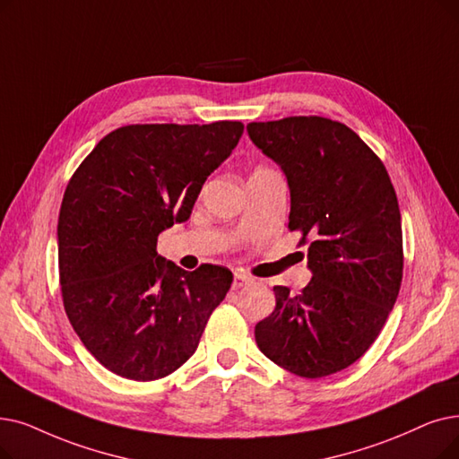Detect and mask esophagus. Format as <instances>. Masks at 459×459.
Masks as SVG:
<instances>
[{"instance_id":"34e87169","label":"esophagus","mask_w":459,"mask_h":459,"mask_svg":"<svg viewBox=\"0 0 459 459\" xmlns=\"http://www.w3.org/2000/svg\"><path fill=\"white\" fill-rule=\"evenodd\" d=\"M253 283V277H249L244 272H234V281H232V289H242L246 285Z\"/></svg>"}]
</instances>
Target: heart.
Returning a JSON list of instances; mask_svg holds the SVG:
<instances>
[{"label":"heart","instance_id":"heart-1","mask_svg":"<svg viewBox=\"0 0 459 459\" xmlns=\"http://www.w3.org/2000/svg\"><path fill=\"white\" fill-rule=\"evenodd\" d=\"M264 170H270V169H266V167H258L255 172H264ZM255 172H253V174H255Z\"/></svg>","mask_w":459,"mask_h":459}]
</instances>
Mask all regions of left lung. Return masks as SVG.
Instances as JSON below:
<instances>
[{
	"label": "left lung",
	"instance_id": "obj_1",
	"mask_svg": "<svg viewBox=\"0 0 459 459\" xmlns=\"http://www.w3.org/2000/svg\"><path fill=\"white\" fill-rule=\"evenodd\" d=\"M283 170L289 229L307 244L311 281L277 285L275 309L255 326L270 360L306 378L354 364L383 330L402 287V213L390 176L352 129L318 116L247 126Z\"/></svg>",
	"mask_w": 459,
	"mask_h": 459
}]
</instances>
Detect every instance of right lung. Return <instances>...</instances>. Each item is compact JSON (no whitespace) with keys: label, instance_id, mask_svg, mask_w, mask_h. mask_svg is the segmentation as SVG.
Here are the masks:
<instances>
[{"label":"right lung","instance_id":"obj_1","mask_svg":"<svg viewBox=\"0 0 459 459\" xmlns=\"http://www.w3.org/2000/svg\"><path fill=\"white\" fill-rule=\"evenodd\" d=\"M242 122L126 126L76 169L57 219L64 306L84 347L112 373L155 381L184 366L232 272H186L157 236L189 219L206 178L232 153Z\"/></svg>","mask_w":459,"mask_h":459}]
</instances>
